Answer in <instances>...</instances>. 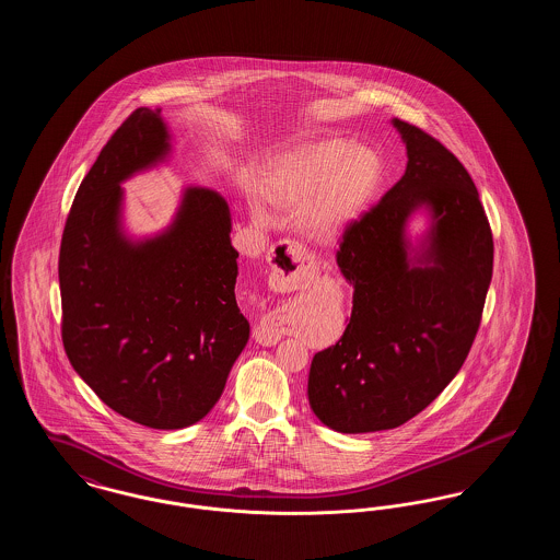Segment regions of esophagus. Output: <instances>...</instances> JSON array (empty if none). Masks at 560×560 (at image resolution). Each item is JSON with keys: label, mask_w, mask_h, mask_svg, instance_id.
Returning <instances> with one entry per match:
<instances>
[{"label": "esophagus", "mask_w": 560, "mask_h": 560, "mask_svg": "<svg viewBox=\"0 0 560 560\" xmlns=\"http://www.w3.org/2000/svg\"><path fill=\"white\" fill-rule=\"evenodd\" d=\"M268 262H270V285L275 290H281V292L306 290L317 277V267H315L313 258L295 241L279 243L268 254ZM254 336L260 345H267V347L268 345H277L281 340V331L270 317L260 320Z\"/></svg>", "instance_id": "1"}]
</instances>
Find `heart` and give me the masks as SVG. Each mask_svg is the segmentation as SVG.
Segmentation results:
<instances>
[{
    "label": "heart",
    "mask_w": 560,
    "mask_h": 560,
    "mask_svg": "<svg viewBox=\"0 0 560 560\" xmlns=\"http://www.w3.org/2000/svg\"><path fill=\"white\" fill-rule=\"evenodd\" d=\"M377 176L380 163L368 149L347 138H323L279 161L265 192L275 206L300 210L313 237H334L365 208Z\"/></svg>",
    "instance_id": "1"
}]
</instances>
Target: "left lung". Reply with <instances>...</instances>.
Here are the masks:
<instances>
[{
  "mask_svg": "<svg viewBox=\"0 0 560 560\" xmlns=\"http://www.w3.org/2000/svg\"><path fill=\"white\" fill-rule=\"evenodd\" d=\"M393 124L407 170L340 237L352 313L308 373L311 409L348 434L400 427L445 390L477 338L493 272L491 226L466 167L418 126ZM420 205L435 222L421 265L409 266L401 229Z\"/></svg>",
  "mask_w": 560,
  "mask_h": 560,
  "instance_id": "left-lung-1",
  "label": "left lung"
}]
</instances>
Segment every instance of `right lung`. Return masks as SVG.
<instances>
[{
  "mask_svg": "<svg viewBox=\"0 0 560 560\" xmlns=\"http://www.w3.org/2000/svg\"><path fill=\"white\" fill-rule=\"evenodd\" d=\"M167 149L160 108H136L81 180L58 256L60 334L73 370L113 411L158 430L206 418L249 338L220 195L188 188L155 240L133 245L119 233V183Z\"/></svg>",
  "mask_w": 560,
  "mask_h": 560,
  "instance_id": "right-lung-1",
  "label": "right lung"
}]
</instances>
